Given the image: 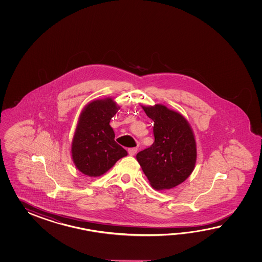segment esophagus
Returning a JSON list of instances; mask_svg holds the SVG:
<instances>
[{
	"mask_svg": "<svg viewBox=\"0 0 262 262\" xmlns=\"http://www.w3.org/2000/svg\"><path fill=\"white\" fill-rule=\"evenodd\" d=\"M137 151H138V148H137V147H135V148H129L128 149V154L130 156H135V155L137 154Z\"/></svg>",
	"mask_w": 262,
	"mask_h": 262,
	"instance_id": "1",
	"label": "esophagus"
}]
</instances>
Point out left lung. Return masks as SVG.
Here are the masks:
<instances>
[{"label":"left lung","mask_w":262,"mask_h":262,"mask_svg":"<svg viewBox=\"0 0 262 262\" xmlns=\"http://www.w3.org/2000/svg\"><path fill=\"white\" fill-rule=\"evenodd\" d=\"M154 121L155 142L139 151L137 160L156 190L170 189L182 184L194 170L196 147L192 128L179 112L157 104L142 106Z\"/></svg>","instance_id":"obj_1"}]
</instances>
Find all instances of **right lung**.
Returning a JSON list of instances; mask_svg holds the SVG:
<instances>
[{
	"instance_id": "1",
	"label": "right lung",
	"mask_w": 262,
	"mask_h": 262,
	"mask_svg": "<svg viewBox=\"0 0 262 262\" xmlns=\"http://www.w3.org/2000/svg\"><path fill=\"white\" fill-rule=\"evenodd\" d=\"M119 108L108 97L92 101L80 113L71 152L75 166L87 176H101L127 156V151L114 140L115 134L110 125Z\"/></svg>"
}]
</instances>
